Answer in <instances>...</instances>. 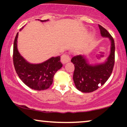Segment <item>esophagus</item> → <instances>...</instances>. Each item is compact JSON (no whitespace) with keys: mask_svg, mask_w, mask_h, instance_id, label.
Segmentation results:
<instances>
[{"mask_svg":"<svg viewBox=\"0 0 127 127\" xmlns=\"http://www.w3.org/2000/svg\"><path fill=\"white\" fill-rule=\"evenodd\" d=\"M61 61L63 64L66 63L70 61V57L69 55L67 54H64L62 55V58H61Z\"/></svg>","mask_w":127,"mask_h":127,"instance_id":"1","label":"esophagus"}]
</instances>
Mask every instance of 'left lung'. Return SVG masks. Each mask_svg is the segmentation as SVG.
I'll use <instances>...</instances> for the list:
<instances>
[{
	"label": "left lung",
	"mask_w": 127,
	"mask_h": 127,
	"mask_svg": "<svg viewBox=\"0 0 127 127\" xmlns=\"http://www.w3.org/2000/svg\"><path fill=\"white\" fill-rule=\"evenodd\" d=\"M103 37L111 40V51L107 61L95 65L89 64L82 55L74 56L71 62L75 65L73 79L76 87L82 93H91L105 84L111 75L115 64V42L111 34L101 26L98 25Z\"/></svg>",
	"instance_id": "left-lung-1"
}]
</instances>
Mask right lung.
<instances>
[{"instance_id": "1", "label": "right lung", "mask_w": 127, "mask_h": 127, "mask_svg": "<svg viewBox=\"0 0 127 127\" xmlns=\"http://www.w3.org/2000/svg\"><path fill=\"white\" fill-rule=\"evenodd\" d=\"M46 21L40 20L42 22ZM18 34L17 33L13 48V63L16 73L20 79L33 90L41 91L49 88L53 82L55 73L63 66L60 57H52L37 64L29 63L20 55L17 49Z\"/></svg>"}]
</instances>
